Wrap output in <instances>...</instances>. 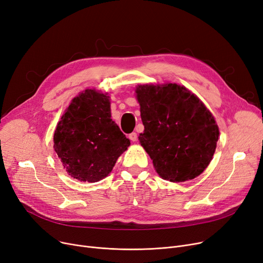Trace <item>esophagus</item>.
<instances>
[{
  "instance_id": "esophagus-1",
  "label": "esophagus",
  "mask_w": 263,
  "mask_h": 263,
  "mask_svg": "<svg viewBox=\"0 0 263 263\" xmlns=\"http://www.w3.org/2000/svg\"><path fill=\"white\" fill-rule=\"evenodd\" d=\"M129 139L132 141V142H136L137 141V134L135 132H132L129 134Z\"/></svg>"
}]
</instances>
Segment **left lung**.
Instances as JSON below:
<instances>
[{"label": "left lung", "mask_w": 263, "mask_h": 263, "mask_svg": "<svg viewBox=\"0 0 263 263\" xmlns=\"http://www.w3.org/2000/svg\"><path fill=\"white\" fill-rule=\"evenodd\" d=\"M145 127L139 140L161 178L183 182L210 164L219 136L213 115L184 86L145 84L135 89Z\"/></svg>", "instance_id": "obj_1"}]
</instances>
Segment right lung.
I'll list each match as a JSON object with an SVG mask.
<instances>
[{
    "label": "right lung",
    "instance_id": "1",
    "mask_svg": "<svg viewBox=\"0 0 263 263\" xmlns=\"http://www.w3.org/2000/svg\"><path fill=\"white\" fill-rule=\"evenodd\" d=\"M54 150L66 172L84 182H97L112 172L130 146L110 119L107 93L86 89L72 99L54 132Z\"/></svg>",
    "mask_w": 263,
    "mask_h": 263
}]
</instances>
